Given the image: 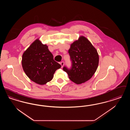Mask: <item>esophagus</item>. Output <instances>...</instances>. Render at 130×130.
<instances>
[{
    "label": "esophagus",
    "mask_w": 130,
    "mask_h": 130,
    "mask_svg": "<svg viewBox=\"0 0 130 130\" xmlns=\"http://www.w3.org/2000/svg\"><path fill=\"white\" fill-rule=\"evenodd\" d=\"M60 65H61V67H63V66H64V61H62V62H60Z\"/></svg>",
    "instance_id": "obj_1"
}]
</instances>
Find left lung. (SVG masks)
Listing matches in <instances>:
<instances>
[{"label":"left lung","mask_w":130,"mask_h":130,"mask_svg":"<svg viewBox=\"0 0 130 130\" xmlns=\"http://www.w3.org/2000/svg\"><path fill=\"white\" fill-rule=\"evenodd\" d=\"M68 53L72 65L70 68L65 66L64 71L69 77L77 84L83 83L93 75L99 64V55L90 42L83 36L73 42Z\"/></svg>","instance_id":"left-lung-1"}]
</instances>
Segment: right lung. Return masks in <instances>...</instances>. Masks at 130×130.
I'll return each mask as SVG.
<instances>
[{
  "instance_id": "1",
  "label": "right lung",
  "mask_w": 130,
  "mask_h": 130,
  "mask_svg": "<svg viewBox=\"0 0 130 130\" xmlns=\"http://www.w3.org/2000/svg\"><path fill=\"white\" fill-rule=\"evenodd\" d=\"M22 64L26 75L32 81L44 85L53 78L56 71L61 65L55 61L48 46L39 39L33 42L22 56Z\"/></svg>"
}]
</instances>
